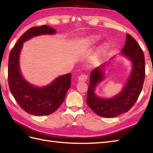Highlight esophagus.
<instances>
[{
  "mask_svg": "<svg viewBox=\"0 0 153 153\" xmlns=\"http://www.w3.org/2000/svg\"><path fill=\"white\" fill-rule=\"evenodd\" d=\"M88 79V76L86 75H81L78 77V82H85Z\"/></svg>",
  "mask_w": 153,
  "mask_h": 153,
  "instance_id": "obj_1",
  "label": "esophagus"
}]
</instances>
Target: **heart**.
<instances>
[{"label": "heart", "instance_id": "1", "mask_svg": "<svg viewBox=\"0 0 153 153\" xmlns=\"http://www.w3.org/2000/svg\"><path fill=\"white\" fill-rule=\"evenodd\" d=\"M101 39V36L100 34H91L90 36H88V37L83 38L80 42L79 44V48L81 50L85 51L95 46V44L100 42ZM109 48L110 44L107 42H104L100 44V46L95 49V52L91 57V64L93 65H97L100 64Z\"/></svg>", "mask_w": 153, "mask_h": 153}]
</instances>
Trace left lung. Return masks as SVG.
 <instances>
[{
    "label": "left lung",
    "instance_id": "8db88e82",
    "mask_svg": "<svg viewBox=\"0 0 153 153\" xmlns=\"http://www.w3.org/2000/svg\"><path fill=\"white\" fill-rule=\"evenodd\" d=\"M120 55L131 62V70L122 90L111 97H101L95 94L97 87L105 79V70L115 57L91 71L87 95V103L95 113L103 117H114L127 112L138 99L145 76V57L136 40L129 34Z\"/></svg>",
    "mask_w": 153,
    "mask_h": 153
}]
</instances>
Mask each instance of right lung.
I'll list each match as a JSON object with an SVG mask.
<instances>
[{
    "label": "right lung",
    "mask_w": 153,
    "mask_h": 153,
    "mask_svg": "<svg viewBox=\"0 0 153 153\" xmlns=\"http://www.w3.org/2000/svg\"><path fill=\"white\" fill-rule=\"evenodd\" d=\"M52 27L43 25L32 27L21 36L11 50L8 59V85L19 105L29 114L50 115L58 109L71 86L70 74L59 76L49 84L36 86L23 77L20 68V56L25 42L42 35L56 34Z\"/></svg>",
    "instance_id": "add662e5"
}]
</instances>
